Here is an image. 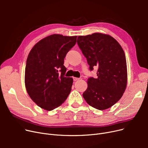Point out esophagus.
<instances>
[{"label":"esophagus","mask_w":148,"mask_h":148,"mask_svg":"<svg viewBox=\"0 0 148 148\" xmlns=\"http://www.w3.org/2000/svg\"><path fill=\"white\" fill-rule=\"evenodd\" d=\"M73 80H74V81H77V80H79V78H77V77H73Z\"/></svg>","instance_id":"34e87169"}]
</instances>
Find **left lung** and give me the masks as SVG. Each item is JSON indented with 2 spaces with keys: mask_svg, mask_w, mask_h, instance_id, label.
<instances>
[{
  "mask_svg": "<svg viewBox=\"0 0 148 148\" xmlns=\"http://www.w3.org/2000/svg\"><path fill=\"white\" fill-rule=\"evenodd\" d=\"M77 44L90 69L98 67V77L88 80V86L83 97L92 107L99 110L107 109L121 98L127 88L125 53L114 38L101 33L79 36Z\"/></svg>",
  "mask_w": 148,
  "mask_h": 148,
  "instance_id": "8db88e82",
  "label": "left lung"
}]
</instances>
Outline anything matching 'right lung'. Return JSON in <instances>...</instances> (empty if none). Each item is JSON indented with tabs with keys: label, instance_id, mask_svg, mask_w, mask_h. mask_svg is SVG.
Returning a JSON list of instances; mask_svg holds the SVG:
<instances>
[{
	"label": "right lung",
	"instance_id": "right-lung-1",
	"mask_svg": "<svg viewBox=\"0 0 148 148\" xmlns=\"http://www.w3.org/2000/svg\"><path fill=\"white\" fill-rule=\"evenodd\" d=\"M77 37L51 35L38 42L29 53L25 87L33 101L45 110L61 106L71 90L73 79L64 76L66 68L64 64L66 53L75 45Z\"/></svg>",
	"mask_w": 148,
	"mask_h": 148
}]
</instances>
